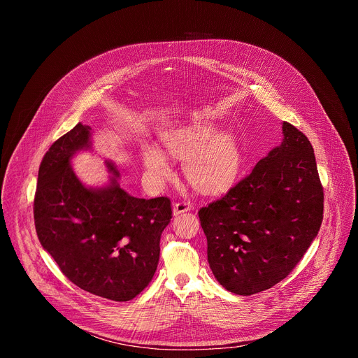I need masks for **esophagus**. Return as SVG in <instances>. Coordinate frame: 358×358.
<instances>
[{"label":"esophagus","mask_w":358,"mask_h":358,"mask_svg":"<svg viewBox=\"0 0 358 358\" xmlns=\"http://www.w3.org/2000/svg\"><path fill=\"white\" fill-rule=\"evenodd\" d=\"M192 208V206L189 203V201H178L174 203L173 207V214L174 215H178V214H182V213H187Z\"/></svg>","instance_id":"1"}]
</instances>
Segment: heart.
I'll list each match as a JSON object with an SVG mask.
<instances>
[{"mask_svg": "<svg viewBox=\"0 0 358 358\" xmlns=\"http://www.w3.org/2000/svg\"><path fill=\"white\" fill-rule=\"evenodd\" d=\"M167 155L182 160L184 174L189 184L202 192H220L231 187L241 169V148L229 133L201 122L162 136ZM141 159L150 176L163 181L171 176V167L163 152L155 145H144Z\"/></svg>", "mask_w": 358, "mask_h": 358, "instance_id": "1", "label": "heart"}]
</instances>
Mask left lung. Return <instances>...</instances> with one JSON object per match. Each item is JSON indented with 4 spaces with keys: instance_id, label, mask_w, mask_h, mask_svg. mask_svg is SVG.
I'll return each instance as SVG.
<instances>
[{
    "instance_id": "obj_1",
    "label": "left lung",
    "mask_w": 358,
    "mask_h": 358,
    "mask_svg": "<svg viewBox=\"0 0 358 358\" xmlns=\"http://www.w3.org/2000/svg\"><path fill=\"white\" fill-rule=\"evenodd\" d=\"M282 144L221 199L198 211L215 279L249 296L283 280L323 221V187L313 147L283 122Z\"/></svg>"
}]
</instances>
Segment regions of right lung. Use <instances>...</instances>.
I'll return each instance as SVG.
<instances>
[{
	"label": "right lung",
	"instance_id": "obj_1",
	"mask_svg": "<svg viewBox=\"0 0 358 358\" xmlns=\"http://www.w3.org/2000/svg\"><path fill=\"white\" fill-rule=\"evenodd\" d=\"M92 129L78 123L42 159L34 220L42 248L80 289L115 301L136 297L152 279L160 238L171 220L167 196L136 198L119 184V171L105 187H86L71 160L92 148Z\"/></svg>",
	"mask_w": 358,
	"mask_h": 358
}]
</instances>
